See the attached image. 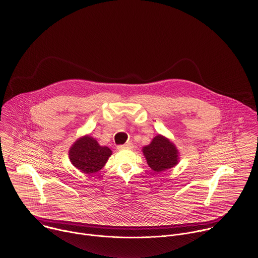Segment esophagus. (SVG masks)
<instances>
[{
	"mask_svg": "<svg viewBox=\"0 0 258 258\" xmlns=\"http://www.w3.org/2000/svg\"><path fill=\"white\" fill-rule=\"evenodd\" d=\"M133 144L132 143H126V144H124V145H119L118 147H117V149L118 150H126V149H133Z\"/></svg>",
	"mask_w": 258,
	"mask_h": 258,
	"instance_id": "esophagus-1",
	"label": "esophagus"
}]
</instances>
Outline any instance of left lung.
I'll return each instance as SVG.
<instances>
[{
    "instance_id": "obj_1",
    "label": "left lung",
    "mask_w": 258,
    "mask_h": 258,
    "mask_svg": "<svg viewBox=\"0 0 258 258\" xmlns=\"http://www.w3.org/2000/svg\"><path fill=\"white\" fill-rule=\"evenodd\" d=\"M142 151L149 167L157 173L176 166L179 162L178 149L162 135H157L149 145L143 147Z\"/></svg>"
}]
</instances>
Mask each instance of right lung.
<instances>
[{"instance_id":"1","label":"right lung","mask_w":258,"mask_h":258,"mask_svg":"<svg viewBox=\"0 0 258 258\" xmlns=\"http://www.w3.org/2000/svg\"><path fill=\"white\" fill-rule=\"evenodd\" d=\"M112 151L106 146H100L91 136L79 138L69 150L71 163L85 174H94L106 164Z\"/></svg>"}]
</instances>
